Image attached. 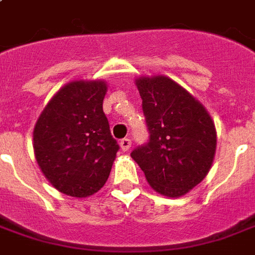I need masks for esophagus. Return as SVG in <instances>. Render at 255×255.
Segmentation results:
<instances>
[{
	"label": "esophagus",
	"mask_w": 255,
	"mask_h": 255,
	"mask_svg": "<svg viewBox=\"0 0 255 255\" xmlns=\"http://www.w3.org/2000/svg\"><path fill=\"white\" fill-rule=\"evenodd\" d=\"M131 144H132L131 139H128V137H124V139H122V140H120V148L123 149L124 152L131 148Z\"/></svg>",
	"instance_id": "obj_1"
}]
</instances>
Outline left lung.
Instances as JSON below:
<instances>
[{
	"label": "left lung",
	"instance_id": "obj_1",
	"mask_svg": "<svg viewBox=\"0 0 255 255\" xmlns=\"http://www.w3.org/2000/svg\"><path fill=\"white\" fill-rule=\"evenodd\" d=\"M149 140L131 152L149 186L179 198L209 174L217 131L206 108L167 76L136 79Z\"/></svg>",
	"mask_w": 255,
	"mask_h": 255
}]
</instances>
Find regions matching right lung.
Returning a JSON list of instances; mask_svg holds the SVG:
<instances>
[{
	"label": "right lung",
	"instance_id": "right-lung-1",
	"mask_svg": "<svg viewBox=\"0 0 255 255\" xmlns=\"http://www.w3.org/2000/svg\"><path fill=\"white\" fill-rule=\"evenodd\" d=\"M103 80L68 83L37 119L33 148L50 184L65 195L85 198L106 184L119 151L103 112Z\"/></svg>",
	"mask_w": 255,
	"mask_h": 255
}]
</instances>
